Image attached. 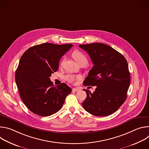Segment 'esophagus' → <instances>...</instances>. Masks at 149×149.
<instances>
[{
  "label": "esophagus",
  "mask_w": 149,
  "mask_h": 149,
  "mask_svg": "<svg viewBox=\"0 0 149 149\" xmlns=\"http://www.w3.org/2000/svg\"><path fill=\"white\" fill-rule=\"evenodd\" d=\"M79 90V88H72V91H74V92H76V91H78Z\"/></svg>",
  "instance_id": "34e87169"
}]
</instances>
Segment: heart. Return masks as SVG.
<instances>
[{
	"label": "heart",
	"instance_id": "1",
	"mask_svg": "<svg viewBox=\"0 0 149 149\" xmlns=\"http://www.w3.org/2000/svg\"><path fill=\"white\" fill-rule=\"evenodd\" d=\"M72 56L79 65L81 64V63H84V64L86 65L88 62V59L86 55L79 51H75L72 53ZM63 61V60L61 62V65L62 64ZM81 78V77L80 75H75L72 74H68L65 76V79L71 83L74 82L75 81L80 79Z\"/></svg>",
	"mask_w": 149,
	"mask_h": 149
}]
</instances>
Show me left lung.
Wrapping results in <instances>:
<instances>
[{
	"label": "left lung",
	"mask_w": 149,
	"mask_h": 149,
	"mask_svg": "<svg viewBox=\"0 0 149 149\" xmlns=\"http://www.w3.org/2000/svg\"><path fill=\"white\" fill-rule=\"evenodd\" d=\"M94 64L84 81L85 86H97L91 93L84 90L87 98L82 103L92 115L107 116L116 112L127 98L130 77L124 56L109 45L101 43L80 45Z\"/></svg>",
	"instance_id": "left-lung-1"
}]
</instances>
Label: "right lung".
Masks as SVG:
<instances>
[{
	"mask_svg": "<svg viewBox=\"0 0 149 149\" xmlns=\"http://www.w3.org/2000/svg\"><path fill=\"white\" fill-rule=\"evenodd\" d=\"M72 46L44 43L29 48L21 56L16 84L21 99L34 114L47 117L56 113L71 92L65 83L54 87L49 77L58 71L60 59Z\"/></svg>",
	"mask_w": 149,
	"mask_h": 149,
	"instance_id": "1",
	"label": "right lung"
}]
</instances>
